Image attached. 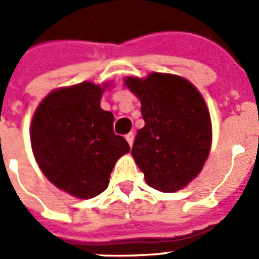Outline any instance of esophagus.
<instances>
[{"label":"esophagus","mask_w":259,"mask_h":259,"mask_svg":"<svg viewBox=\"0 0 259 259\" xmlns=\"http://www.w3.org/2000/svg\"><path fill=\"white\" fill-rule=\"evenodd\" d=\"M126 140L129 143V146H133V141H135V135L133 133H129V135H126Z\"/></svg>","instance_id":"34e87169"}]
</instances>
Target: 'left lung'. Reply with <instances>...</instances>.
<instances>
[{
  "label": "left lung",
  "instance_id": "1",
  "mask_svg": "<svg viewBox=\"0 0 259 259\" xmlns=\"http://www.w3.org/2000/svg\"><path fill=\"white\" fill-rule=\"evenodd\" d=\"M124 83L140 98L144 119L132 148L136 163L155 190L183 189L200 174L211 148L205 101L189 80L175 74L151 73Z\"/></svg>",
  "mask_w": 259,
  "mask_h": 259
}]
</instances>
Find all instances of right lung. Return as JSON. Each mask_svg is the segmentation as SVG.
<instances>
[{"mask_svg":"<svg viewBox=\"0 0 259 259\" xmlns=\"http://www.w3.org/2000/svg\"><path fill=\"white\" fill-rule=\"evenodd\" d=\"M102 89L90 81L48 94L31 122V148L42 174L79 198L105 190L113 165L130 151L113 133V115L100 107Z\"/></svg>","mask_w":259,"mask_h":259,"instance_id":"1","label":"right lung"}]
</instances>
